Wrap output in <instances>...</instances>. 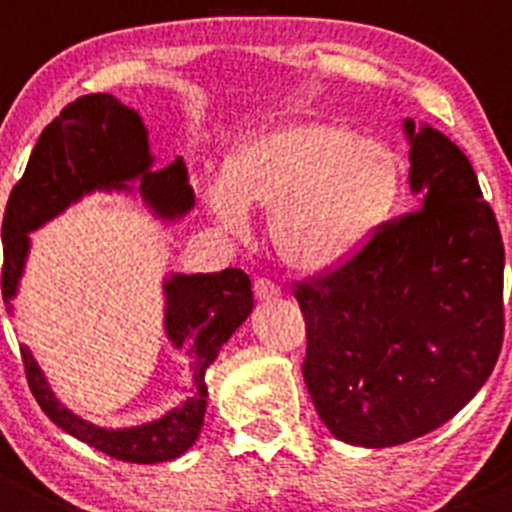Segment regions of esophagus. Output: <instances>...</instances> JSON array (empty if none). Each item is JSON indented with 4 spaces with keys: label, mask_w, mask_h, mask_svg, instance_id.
<instances>
[{
    "label": "esophagus",
    "mask_w": 512,
    "mask_h": 512,
    "mask_svg": "<svg viewBox=\"0 0 512 512\" xmlns=\"http://www.w3.org/2000/svg\"><path fill=\"white\" fill-rule=\"evenodd\" d=\"M252 289H255L257 302H272V299L280 297V287H277L272 280H267V277H257Z\"/></svg>",
    "instance_id": "1"
}]
</instances>
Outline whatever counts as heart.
Returning a JSON list of instances; mask_svg holds the SVG:
<instances>
[{
	"mask_svg": "<svg viewBox=\"0 0 512 512\" xmlns=\"http://www.w3.org/2000/svg\"><path fill=\"white\" fill-rule=\"evenodd\" d=\"M399 185V160L381 143L342 123L292 121L240 143L208 198L232 227L245 223L247 205L272 208L277 255L299 272H324L379 232Z\"/></svg>",
	"mask_w": 512,
	"mask_h": 512,
	"instance_id": "1",
	"label": "heart"
}]
</instances>
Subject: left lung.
<instances>
[{"mask_svg": "<svg viewBox=\"0 0 512 512\" xmlns=\"http://www.w3.org/2000/svg\"><path fill=\"white\" fill-rule=\"evenodd\" d=\"M421 208L386 220L347 262L294 282L302 374L344 443L386 448L453 418L503 347L505 250L471 160L436 128L404 123Z\"/></svg>", "mask_w": 512, "mask_h": 512, "instance_id": "obj_1", "label": "left lung"}]
</instances>
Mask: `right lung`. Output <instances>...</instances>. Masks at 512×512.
<instances>
[{"label": "right lung", "mask_w": 512, "mask_h": 512, "mask_svg": "<svg viewBox=\"0 0 512 512\" xmlns=\"http://www.w3.org/2000/svg\"><path fill=\"white\" fill-rule=\"evenodd\" d=\"M146 126L141 116L111 94H89L64 106L41 131L27 170L12 188L2 220L4 302L17 294L29 252V232L64 213L94 190H131L141 180V195L160 218H178L193 208V188L183 160L153 170ZM165 334L183 349L190 366L188 399L163 418L133 428H101L56 401L32 352L22 347V364L36 404L46 416L96 451L126 463H160L183 456L203 426L208 386L205 369L220 347L252 312L250 277L237 267L213 275H173L165 282Z\"/></svg>", "instance_id": "add662e5"}]
</instances>
